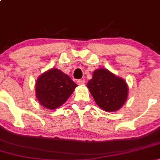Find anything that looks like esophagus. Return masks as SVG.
Returning a JSON list of instances; mask_svg holds the SVG:
<instances>
[{
	"mask_svg": "<svg viewBox=\"0 0 160 160\" xmlns=\"http://www.w3.org/2000/svg\"><path fill=\"white\" fill-rule=\"evenodd\" d=\"M85 82H86V80H84V79H80V80H78V85H83V84H85Z\"/></svg>",
	"mask_w": 160,
	"mask_h": 160,
	"instance_id": "34e87169",
	"label": "esophagus"
}]
</instances>
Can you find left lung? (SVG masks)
<instances>
[{
	"mask_svg": "<svg viewBox=\"0 0 160 160\" xmlns=\"http://www.w3.org/2000/svg\"><path fill=\"white\" fill-rule=\"evenodd\" d=\"M87 87L98 107L108 112L120 109L128 97L126 81L104 68L95 70Z\"/></svg>",
	"mask_w": 160,
	"mask_h": 160,
	"instance_id": "left-lung-1",
	"label": "left lung"
}]
</instances>
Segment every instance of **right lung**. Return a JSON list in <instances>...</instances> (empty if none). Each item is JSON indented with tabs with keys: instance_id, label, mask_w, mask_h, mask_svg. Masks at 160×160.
I'll return each instance as SVG.
<instances>
[{
	"instance_id": "obj_1",
	"label": "right lung",
	"mask_w": 160,
	"mask_h": 160,
	"mask_svg": "<svg viewBox=\"0 0 160 160\" xmlns=\"http://www.w3.org/2000/svg\"><path fill=\"white\" fill-rule=\"evenodd\" d=\"M77 86L68 75L52 68L37 80L36 96L41 105L53 110L65 103Z\"/></svg>"
}]
</instances>
